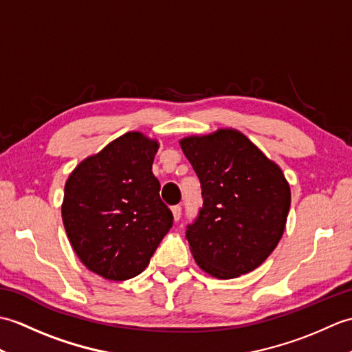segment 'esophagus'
I'll use <instances>...</instances> for the list:
<instances>
[{
    "mask_svg": "<svg viewBox=\"0 0 352 352\" xmlns=\"http://www.w3.org/2000/svg\"><path fill=\"white\" fill-rule=\"evenodd\" d=\"M172 210V216H174L175 221H180L182 218V206H174L170 208Z\"/></svg>",
    "mask_w": 352,
    "mask_h": 352,
    "instance_id": "obj_1",
    "label": "esophagus"
}]
</instances>
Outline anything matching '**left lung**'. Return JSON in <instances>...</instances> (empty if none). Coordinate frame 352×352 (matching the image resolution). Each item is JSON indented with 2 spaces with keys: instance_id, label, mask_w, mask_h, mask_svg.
I'll return each instance as SVG.
<instances>
[{
  "instance_id": "8db88e82",
  "label": "left lung",
  "mask_w": 352,
  "mask_h": 352,
  "mask_svg": "<svg viewBox=\"0 0 352 352\" xmlns=\"http://www.w3.org/2000/svg\"><path fill=\"white\" fill-rule=\"evenodd\" d=\"M180 146L204 198L186 231L197 265L221 280L254 271L286 227L290 186L281 168L234 129L184 138Z\"/></svg>"
}]
</instances>
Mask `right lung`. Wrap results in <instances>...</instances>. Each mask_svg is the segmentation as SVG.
<instances>
[{
    "label": "right lung",
    "mask_w": 352,
    "mask_h": 352,
    "mask_svg": "<svg viewBox=\"0 0 352 352\" xmlns=\"http://www.w3.org/2000/svg\"><path fill=\"white\" fill-rule=\"evenodd\" d=\"M159 142L129 131L78 163L65 184L63 226L89 271L124 281L148 266L172 227L153 174Z\"/></svg>",
    "instance_id": "1"
}]
</instances>
